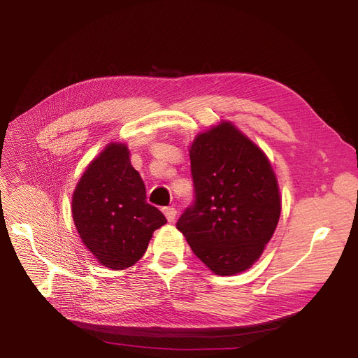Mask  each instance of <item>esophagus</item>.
Masks as SVG:
<instances>
[{"mask_svg": "<svg viewBox=\"0 0 358 358\" xmlns=\"http://www.w3.org/2000/svg\"><path fill=\"white\" fill-rule=\"evenodd\" d=\"M164 215H166V218H167L169 222H175L178 210L173 208V206H171V208H164Z\"/></svg>", "mask_w": 358, "mask_h": 358, "instance_id": "esophagus-1", "label": "esophagus"}]
</instances>
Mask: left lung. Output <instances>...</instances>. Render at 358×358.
<instances>
[{"mask_svg": "<svg viewBox=\"0 0 358 358\" xmlns=\"http://www.w3.org/2000/svg\"><path fill=\"white\" fill-rule=\"evenodd\" d=\"M189 158L196 201L176 229L213 273H242L262 257L280 216L272 164L229 121L197 134Z\"/></svg>", "mask_w": 358, "mask_h": 358, "instance_id": "8db88e82", "label": "left lung"}]
</instances>
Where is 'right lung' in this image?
I'll use <instances>...</instances> for the list:
<instances>
[{"instance_id":"1","label":"right lung","mask_w":358,"mask_h":358,"mask_svg":"<svg viewBox=\"0 0 358 358\" xmlns=\"http://www.w3.org/2000/svg\"><path fill=\"white\" fill-rule=\"evenodd\" d=\"M83 245L100 264L124 270L146 252L150 237L167 222L146 201V188L124 143H109L83 171L71 199Z\"/></svg>"}]
</instances>
